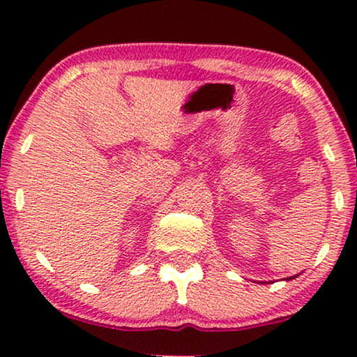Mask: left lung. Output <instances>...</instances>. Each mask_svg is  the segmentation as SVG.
<instances>
[{"instance_id": "obj_1", "label": "left lung", "mask_w": 357, "mask_h": 357, "mask_svg": "<svg viewBox=\"0 0 357 357\" xmlns=\"http://www.w3.org/2000/svg\"><path fill=\"white\" fill-rule=\"evenodd\" d=\"M289 280H292V278H289Z\"/></svg>"}]
</instances>
